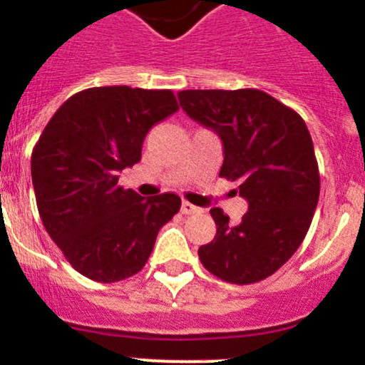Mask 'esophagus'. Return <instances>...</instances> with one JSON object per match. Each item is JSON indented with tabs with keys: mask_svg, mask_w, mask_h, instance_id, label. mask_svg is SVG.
<instances>
[{
	"mask_svg": "<svg viewBox=\"0 0 365 365\" xmlns=\"http://www.w3.org/2000/svg\"><path fill=\"white\" fill-rule=\"evenodd\" d=\"M180 212H182L185 215H190V214H195V212H199V208L195 205H192V202L182 201V205H180Z\"/></svg>",
	"mask_w": 365,
	"mask_h": 365,
	"instance_id": "obj_1",
	"label": "esophagus"
}]
</instances>
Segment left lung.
Returning a JSON list of instances; mask_svg holds the SVG:
<instances>
[{
    "label": "left lung",
    "instance_id": "obj_1",
    "mask_svg": "<svg viewBox=\"0 0 365 365\" xmlns=\"http://www.w3.org/2000/svg\"><path fill=\"white\" fill-rule=\"evenodd\" d=\"M179 104L222 140L219 177L240 182L247 214L232 225L210 214L217 234L199 247L208 272L235 285L272 276L307 235L320 197V172L307 125L294 109L259 89H188Z\"/></svg>",
    "mask_w": 365,
    "mask_h": 365
}]
</instances>
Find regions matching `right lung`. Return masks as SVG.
Returning a JSON list of instances; mask_svg holds the SVG:
<instances>
[{
	"label": "right lung",
	"mask_w": 365,
	"mask_h": 365,
	"mask_svg": "<svg viewBox=\"0 0 365 365\" xmlns=\"http://www.w3.org/2000/svg\"><path fill=\"white\" fill-rule=\"evenodd\" d=\"M177 109L170 89L89 87L67 98L38 138L31 173L41 222L86 278L135 276L179 212L175 193L144 199L118 185V172L140 160L151 125Z\"/></svg>",
	"instance_id": "1"
}]
</instances>
